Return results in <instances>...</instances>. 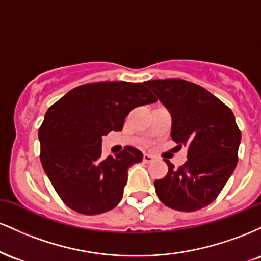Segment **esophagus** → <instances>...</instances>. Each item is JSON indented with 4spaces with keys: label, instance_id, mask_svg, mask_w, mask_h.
<instances>
[{
    "label": "esophagus",
    "instance_id": "esophagus-1",
    "mask_svg": "<svg viewBox=\"0 0 261 261\" xmlns=\"http://www.w3.org/2000/svg\"><path fill=\"white\" fill-rule=\"evenodd\" d=\"M153 160H154L153 155H151L148 153L143 154V162H146V163H151V162H153Z\"/></svg>",
    "mask_w": 261,
    "mask_h": 261
}]
</instances>
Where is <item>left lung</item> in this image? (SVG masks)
Here are the masks:
<instances>
[{
	"mask_svg": "<svg viewBox=\"0 0 261 261\" xmlns=\"http://www.w3.org/2000/svg\"><path fill=\"white\" fill-rule=\"evenodd\" d=\"M172 116L173 141L188 147V161L154 181L162 202L178 211H197L216 200L238 162L241 130L226 104L207 89L180 79L147 81Z\"/></svg>",
	"mask_w": 261,
	"mask_h": 261,
	"instance_id": "1",
	"label": "left lung"
}]
</instances>
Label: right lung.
<instances>
[{"label": "right lung", "instance_id": "add662e5", "mask_svg": "<svg viewBox=\"0 0 261 261\" xmlns=\"http://www.w3.org/2000/svg\"><path fill=\"white\" fill-rule=\"evenodd\" d=\"M155 101L143 83L106 81L76 87L47 109L38 134L40 161L68 207L89 216L120 202L127 169L142 153L127 146L103 158L101 136L122 130L134 108Z\"/></svg>", "mask_w": 261, "mask_h": 261}]
</instances>
